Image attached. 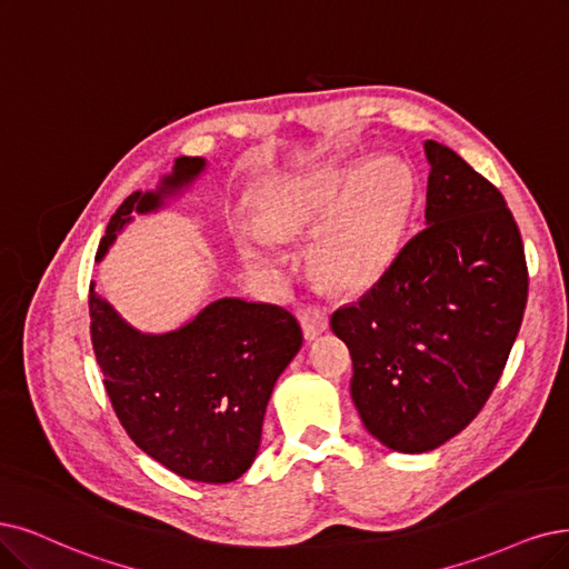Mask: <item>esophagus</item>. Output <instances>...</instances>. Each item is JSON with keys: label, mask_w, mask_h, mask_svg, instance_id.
Here are the masks:
<instances>
[{"label": "esophagus", "mask_w": 569, "mask_h": 569, "mask_svg": "<svg viewBox=\"0 0 569 569\" xmlns=\"http://www.w3.org/2000/svg\"><path fill=\"white\" fill-rule=\"evenodd\" d=\"M300 323H302V330H305V338L317 340L321 332L328 330V313H326L323 307L309 305L300 311Z\"/></svg>", "instance_id": "1"}]
</instances>
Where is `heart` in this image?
Instances as JSON below:
<instances>
[{
	"mask_svg": "<svg viewBox=\"0 0 569 569\" xmlns=\"http://www.w3.org/2000/svg\"><path fill=\"white\" fill-rule=\"evenodd\" d=\"M415 203V176L393 157L330 159L309 171L269 180L258 213L273 237H302L317 229L309 262L317 277L338 290L370 283L401 248ZM243 260L273 264L277 250L262 231L241 227Z\"/></svg>",
	"mask_w": 569,
	"mask_h": 569,
	"instance_id": "1",
	"label": "heart"
}]
</instances>
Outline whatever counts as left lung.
<instances>
[{"label":"left lung","instance_id":"8db88e82","mask_svg":"<svg viewBox=\"0 0 569 569\" xmlns=\"http://www.w3.org/2000/svg\"><path fill=\"white\" fill-rule=\"evenodd\" d=\"M431 166L425 229L359 302L332 313L353 361L351 401L396 452L436 450L497 387L528 305L518 224L499 189L450 147Z\"/></svg>","mask_w":569,"mask_h":569}]
</instances>
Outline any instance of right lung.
Returning <instances> with one entry per match:
<instances>
[{
  "label": "right lung",
  "mask_w": 569,
  "mask_h": 569,
  "mask_svg": "<svg viewBox=\"0 0 569 569\" xmlns=\"http://www.w3.org/2000/svg\"><path fill=\"white\" fill-rule=\"evenodd\" d=\"M203 171V157H178L157 189L126 197L96 260L136 216L166 208ZM89 313L104 389L133 443L189 480L243 476L260 450L273 385L302 347L298 319L279 305L220 298L176 330L142 332L98 296L93 281Z\"/></svg>",
  "instance_id": "1"
}]
</instances>
